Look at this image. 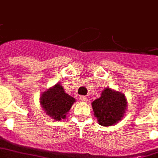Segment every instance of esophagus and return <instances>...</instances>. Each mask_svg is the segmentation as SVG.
Segmentation results:
<instances>
[{
	"instance_id": "34e87169",
	"label": "esophagus",
	"mask_w": 158,
	"mask_h": 158,
	"mask_svg": "<svg viewBox=\"0 0 158 158\" xmlns=\"http://www.w3.org/2000/svg\"><path fill=\"white\" fill-rule=\"evenodd\" d=\"M80 99L82 101V102H87V97L86 96H81Z\"/></svg>"
}]
</instances>
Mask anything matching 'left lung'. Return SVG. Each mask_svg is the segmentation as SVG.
<instances>
[{"label": "left lung", "mask_w": 158, "mask_h": 158, "mask_svg": "<svg viewBox=\"0 0 158 158\" xmlns=\"http://www.w3.org/2000/svg\"><path fill=\"white\" fill-rule=\"evenodd\" d=\"M94 115L100 125L111 126L118 123L124 116L127 102L123 93L105 88L101 97L92 103Z\"/></svg>", "instance_id": "obj_1"}]
</instances>
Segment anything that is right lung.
I'll list each match as a JSON object with an SVG mask.
<instances>
[{
    "instance_id": "obj_1",
    "label": "right lung",
    "mask_w": 158,
    "mask_h": 158,
    "mask_svg": "<svg viewBox=\"0 0 158 158\" xmlns=\"http://www.w3.org/2000/svg\"><path fill=\"white\" fill-rule=\"evenodd\" d=\"M75 101L73 97L65 93L60 83L45 91L40 97V103L46 114L58 120L65 118V114L69 112Z\"/></svg>"
}]
</instances>
